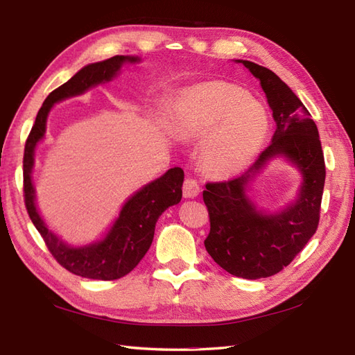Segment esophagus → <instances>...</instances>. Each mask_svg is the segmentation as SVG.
Returning <instances> with one entry per match:
<instances>
[{"instance_id":"obj_1","label":"esophagus","mask_w":355,"mask_h":355,"mask_svg":"<svg viewBox=\"0 0 355 355\" xmlns=\"http://www.w3.org/2000/svg\"><path fill=\"white\" fill-rule=\"evenodd\" d=\"M182 190H184V198H187V199H193V198H196V196L199 194V191H200V187H199L198 180H196V179H193V178H187V179L184 180V187H182Z\"/></svg>"}]
</instances>
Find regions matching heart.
<instances>
[{
    "label": "heart",
    "instance_id": "b5f03b06",
    "mask_svg": "<svg viewBox=\"0 0 355 355\" xmlns=\"http://www.w3.org/2000/svg\"><path fill=\"white\" fill-rule=\"evenodd\" d=\"M182 138L203 139L202 162L211 175L240 171L261 147L267 133L263 107L240 86L212 80L193 86L180 97L171 116Z\"/></svg>",
    "mask_w": 355,
    "mask_h": 355
}]
</instances>
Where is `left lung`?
I'll use <instances>...</instances> for the list:
<instances>
[{
  "mask_svg": "<svg viewBox=\"0 0 355 355\" xmlns=\"http://www.w3.org/2000/svg\"><path fill=\"white\" fill-rule=\"evenodd\" d=\"M261 82L277 121L272 143L243 175L208 182L203 202L209 214L205 248L212 259L234 277L267 278L281 272L318 230L325 184V159L311 114L281 78L254 62L241 60ZM284 154L304 175L300 198L279 215L258 213L243 194L250 178L273 155Z\"/></svg>",
  "mask_w": 355,
  "mask_h": 355,
  "instance_id": "8db88e82",
  "label": "left lung"
}]
</instances>
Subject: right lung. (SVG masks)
<instances>
[{
  "label": "right lung",
  "mask_w": 355,
  "mask_h": 355,
  "mask_svg": "<svg viewBox=\"0 0 355 355\" xmlns=\"http://www.w3.org/2000/svg\"><path fill=\"white\" fill-rule=\"evenodd\" d=\"M125 60L137 62L138 59L114 56L107 60L91 64L82 68L67 83L50 92L42 107L39 109L33 128L27 137L26 147H24V202H26L28 217L41 234L50 254L62 267L78 277L100 281H114L125 277L144 258L153 241L157 218L168 207L179 203L182 199L184 170L179 167L170 168L164 176L153 180L152 184L146 185L143 190L132 196L125 202L120 217L116 218L114 227L103 241L91 244L88 248L76 249L67 246L56 235L46 230L42 218L39 217L35 207L31 168H33L35 146L44 137L46 115H49L51 106L56 101L78 96L94 85L109 82Z\"/></svg>",
  "instance_id": "obj_1"
}]
</instances>
